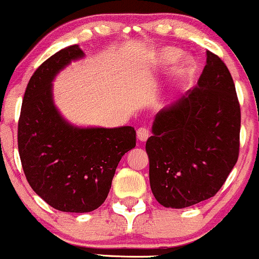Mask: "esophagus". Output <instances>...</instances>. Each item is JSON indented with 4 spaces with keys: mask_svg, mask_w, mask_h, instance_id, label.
Returning a JSON list of instances; mask_svg holds the SVG:
<instances>
[{
    "mask_svg": "<svg viewBox=\"0 0 259 259\" xmlns=\"http://www.w3.org/2000/svg\"><path fill=\"white\" fill-rule=\"evenodd\" d=\"M150 137V131L147 128H140L137 131V138L140 142H145Z\"/></svg>",
    "mask_w": 259,
    "mask_h": 259,
    "instance_id": "1",
    "label": "esophagus"
}]
</instances>
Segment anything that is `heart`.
Segmentation results:
<instances>
[{
  "label": "heart",
  "mask_w": 259,
  "mask_h": 259,
  "mask_svg": "<svg viewBox=\"0 0 259 259\" xmlns=\"http://www.w3.org/2000/svg\"><path fill=\"white\" fill-rule=\"evenodd\" d=\"M179 56H180V53H179L176 49H162V50L158 51V53L156 54V63L160 66H165L167 65V64L172 63L174 60H176ZM190 68L191 66L189 61H183V63H181L180 65H178V68L175 69L174 76H175L176 79H184L188 75L189 71H190Z\"/></svg>",
  "instance_id": "b5f03b06"
}]
</instances>
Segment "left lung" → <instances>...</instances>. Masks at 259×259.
<instances>
[{
	"label": "left lung",
	"mask_w": 259,
	"mask_h": 259,
	"mask_svg": "<svg viewBox=\"0 0 259 259\" xmlns=\"http://www.w3.org/2000/svg\"><path fill=\"white\" fill-rule=\"evenodd\" d=\"M239 132L234 81L222 59L206 51L196 87L156 114L146 142L156 200L183 209L215 195L237 163Z\"/></svg>",
	"instance_id": "8db88e82"
}]
</instances>
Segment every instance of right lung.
<instances>
[{
    "mask_svg": "<svg viewBox=\"0 0 259 259\" xmlns=\"http://www.w3.org/2000/svg\"><path fill=\"white\" fill-rule=\"evenodd\" d=\"M84 58L79 45L44 61L27 84L19 119V153L32 190L65 213L96 210L108 196L122 156L136 146L131 126L79 127L55 106L53 81L71 61Z\"/></svg>",
    "mask_w": 259,
    "mask_h": 259,
    "instance_id": "right-lung-1",
    "label": "right lung"
}]
</instances>
